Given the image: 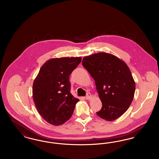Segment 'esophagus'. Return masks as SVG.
I'll use <instances>...</instances> for the list:
<instances>
[{
	"label": "esophagus",
	"instance_id": "esophagus-1",
	"mask_svg": "<svg viewBox=\"0 0 159 159\" xmlns=\"http://www.w3.org/2000/svg\"><path fill=\"white\" fill-rule=\"evenodd\" d=\"M92 98V95H91L90 93H88L86 96L85 97V98L86 99H90Z\"/></svg>",
	"mask_w": 159,
	"mask_h": 159
}]
</instances>
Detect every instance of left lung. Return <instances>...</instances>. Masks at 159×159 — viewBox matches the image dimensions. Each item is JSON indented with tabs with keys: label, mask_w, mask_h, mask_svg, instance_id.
<instances>
[{
	"label": "left lung",
	"mask_w": 159,
	"mask_h": 159,
	"mask_svg": "<svg viewBox=\"0 0 159 159\" xmlns=\"http://www.w3.org/2000/svg\"><path fill=\"white\" fill-rule=\"evenodd\" d=\"M82 65L93 78L102 104L97 114L107 121L120 117L130 106L135 91L127 64L113 54L99 52L84 57Z\"/></svg>",
	"instance_id": "8db88e82"
}]
</instances>
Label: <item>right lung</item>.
Masks as SVG:
<instances>
[{
    "instance_id": "1",
    "label": "right lung",
    "mask_w": 159,
    "mask_h": 159,
    "mask_svg": "<svg viewBox=\"0 0 159 159\" xmlns=\"http://www.w3.org/2000/svg\"><path fill=\"white\" fill-rule=\"evenodd\" d=\"M81 57H62L47 61L33 84V98L39 113L55 126L64 124L73 113L79 101L70 93L69 77Z\"/></svg>"
}]
</instances>
